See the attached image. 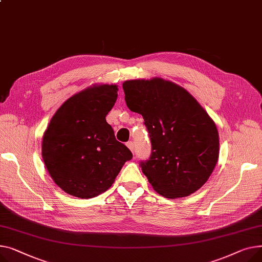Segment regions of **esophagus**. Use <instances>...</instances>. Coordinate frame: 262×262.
Returning <instances> with one entry per match:
<instances>
[{
  "label": "esophagus",
  "mask_w": 262,
  "mask_h": 262,
  "mask_svg": "<svg viewBox=\"0 0 262 262\" xmlns=\"http://www.w3.org/2000/svg\"><path fill=\"white\" fill-rule=\"evenodd\" d=\"M127 147H128L132 152H134V143H133V142H128V143H127Z\"/></svg>",
  "instance_id": "obj_1"
}]
</instances>
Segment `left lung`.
Segmentation results:
<instances>
[{
  "label": "left lung",
  "instance_id": "1",
  "mask_svg": "<svg viewBox=\"0 0 262 262\" xmlns=\"http://www.w3.org/2000/svg\"><path fill=\"white\" fill-rule=\"evenodd\" d=\"M127 106L142 114L151 141L143 173L158 193L187 196L201 188L219 158V134L213 120L180 85L161 78L122 83Z\"/></svg>",
  "mask_w": 262,
  "mask_h": 262
}]
</instances>
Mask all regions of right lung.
<instances>
[{"mask_svg":"<svg viewBox=\"0 0 262 262\" xmlns=\"http://www.w3.org/2000/svg\"><path fill=\"white\" fill-rule=\"evenodd\" d=\"M117 86L89 88L69 98L51 119L42 141L49 173L67 193L94 198L109 189L132 152L116 141L105 120L117 99Z\"/></svg>","mask_w":262,"mask_h":262,"instance_id":"add662e5","label":"right lung"}]
</instances>
